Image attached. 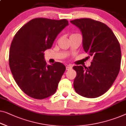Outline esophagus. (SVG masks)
Listing matches in <instances>:
<instances>
[{
	"mask_svg": "<svg viewBox=\"0 0 126 126\" xmlns=\"http://www.w3.org/2000/svg\"><path fill=\"white\" fill-rule=\"evenodd\" d=\"M72 68V66H70V65H67V66H66V70H70V69H71Z\"/></svg>",
	"mask_w": 126,
	"mask_h": 126,
	"instance_id": "1",
	"label": "esophagus"
}]
</instances>
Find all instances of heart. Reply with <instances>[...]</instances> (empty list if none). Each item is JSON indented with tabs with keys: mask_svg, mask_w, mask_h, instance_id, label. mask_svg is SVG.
<instances>
[{
	"mask_svg": "<svg viewBox=\"0 0 126 126\" xmlns=\"http://www.w3.org/2000/svg\"><path fill=\"white\" fill-rule=\"evenodd\" d=\"M74 34H71V36H72V35H74Z\"/></svg>",
	"mask_w": 126,
	"mask_h": 126,
	"instance_id": "obj_1",
	"label": "heart"
}]
</instances>
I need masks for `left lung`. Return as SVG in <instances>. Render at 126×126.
Here are the masks:
<instances>
[{"label":"left lung","instance_id":"1","mask_svg":"<svg viewBox=\"0 0 126 126\" xmlns=\"http://www.w3.org/2000/svg\"><path fill=\"white\" fill-rule=\"evenodd\" d=\"M83 36V47L93 59L90 66H74L73 85L77 93L94 98L102 95L111 87L119 73L121 63V47L109 27L90 18L70 21Z\"/></svg>","mask_w":126,"mask_h":126}]
</instances>
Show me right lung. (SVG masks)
I'll list each match as a JSON object with an SVG mask.
<instances>
[{"instance_id":"right-lung-1","label":"right lung","mask_w":126,"mask_h":126,"mask_svg":"<svg viewBox=\"0 0 126 126\" xmlns=\"http://www.w3.org/2000/svg\"><path fill=\"white\" fill-rule=\"evenodd\" d=\"M66 19L35 18L15 35L9 53V65L15 81L27 95L37 99L55 93L66 70L63 63L47 65L44 52L58 34L68 25Z\"/></svg>"}]
</instances>
